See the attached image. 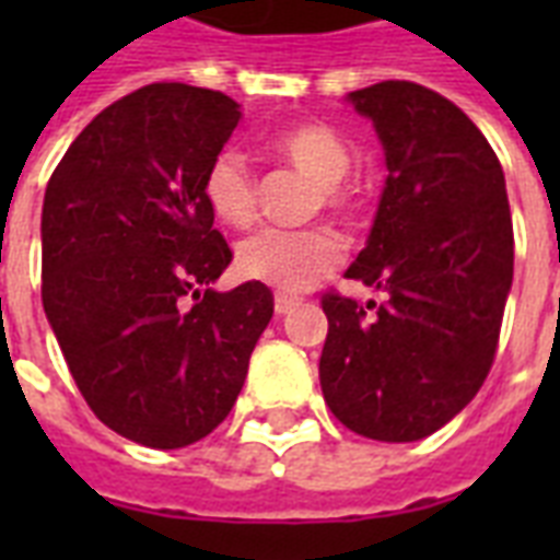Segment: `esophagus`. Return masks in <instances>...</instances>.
<instances>
[{
    "label": "esophagus",
    "instance_id": "1",
    "mask_svg": "<svg viewBox=\"0 0 560 560\" xmlns=\"http://www.w3.org/2000/svg\"><path fill=\"white\" fill-rule=\"evenodd\" d=\"M296 305H299V299L284 296V293H279V296H276V314H279V316L290 314V311H293Z\"/></svg>",
    "mask_w": 560,
    "mask_h": 560
}]
</instances>
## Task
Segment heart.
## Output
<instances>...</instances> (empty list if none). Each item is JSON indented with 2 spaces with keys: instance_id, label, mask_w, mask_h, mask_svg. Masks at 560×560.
<instances>
[{
  "instance_id": "b5f03b06",
  "label": "heart",
  "mask_w": 560,
  "mask_h": 560,
  "mask_svg": "<svg viewBox=\"0 0 560 560\" xmlns=\"http://www.w3.org/2000/svg\"><path fill=\"white\" fill-rule=\"evenodd\" d=\"M270 148L314 183L323 209L342 214L354 206L351 191L342 186L351 153L337 130L305 121L272 136ZM202 197L229 226H246L255 218V177L244 153L223 148L211 156L202 177ZM235 261L244 279L261 281L281 293H299L342 261V244L325 229H258L241 241Z\"/></svg>"
}]
</instances>
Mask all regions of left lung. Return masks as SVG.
<instances>
[{"instance_id":"left-lung-1","label":"left lung","mask_w":560,"mask_h":560,"mask_svg":"<svg viewBox=\"0 0 560 560\" xmlns=\"http://www.w3.org/2000/svg\"><path fill=\"white\" fill-rule=\"evenodd\" d=\"M346 101L372 121L389 171L346 279L386 302L323 299L319 383L349 430L418 442L468 407L494 363L514 276L505 177L479 127L439 92L383 81Z\"/></svg>"}]
</instances>
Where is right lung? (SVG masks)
I'll return each instance as SVG.
<instances>
[{
  "mask_svg": "<svg viewBox=\"0 0 560 560\" xmlns=\"http://www.w3.org/2000/svg\"><path fill=\"white\" fill-rule=\"evenodd\" d=\"M241 104L151 83L83 127L43 200V307L95 416L130 442L177 451L235 407L272 319L261 281L214 290L232 249L202 177Z\"/></svg>",
  "mask_w": 560,
  "mask_h": 560,
  "instance_id": "1",
  "label": "right lung"
}]
</instances>
